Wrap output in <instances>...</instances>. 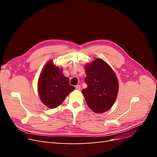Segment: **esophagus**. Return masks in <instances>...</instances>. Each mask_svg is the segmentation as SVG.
<instances>
[{
  "label": "esophagus",
  "mask_w": 157,
  "mask_h": 157,
  "mask_svg": "<svg viewBox=\"0 0 157 157\" xmlns=\"http://www.w3.org/2000/svg\"><path fill=\"white\" fill-rule=\"evenodd\" d=\"M75 88H76V90H80V89H81V88H80V86L79 84L77 85V86H76V87H75Z\"/></svg>",
  "instance_id": "1"
}]
</instances>
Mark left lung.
<instances>
[{
  "instance_id": "1",
  "label": "left lung",
  "mask_w": 157,
  "mask_h": 157,
  "mask_svg": "<svg viewBox=\"0 0 157 157\" xmlns=\"http://www.w3.org/2000/svg\"><path fill=\"white\" fill-rule=\"evenodd\" d=\"M87 88L82 90L88 107L96 113L110 109L118 92V81L113 69L105 61L96 58L85 65Z\"/></svg>"
}]
</instances>
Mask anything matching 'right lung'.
Here are the masks:
<instances>
[{"instance_id":"1","label":"right lung","mask_w":157,"mask_h":157,"mask_svg":"<svg viewBox=\"0 0 157 157\" xmlns=\"http://www.w3.org/2000/svg\"><path fill=\"white\" fill-rule=\"evenodd\" d=\"M75 87L69 84L67 77L62 73V69L50 60L42 69L38 80V93L41 101L50 109L60 105L73 92Z\"/></svg>"}]
</instances>
